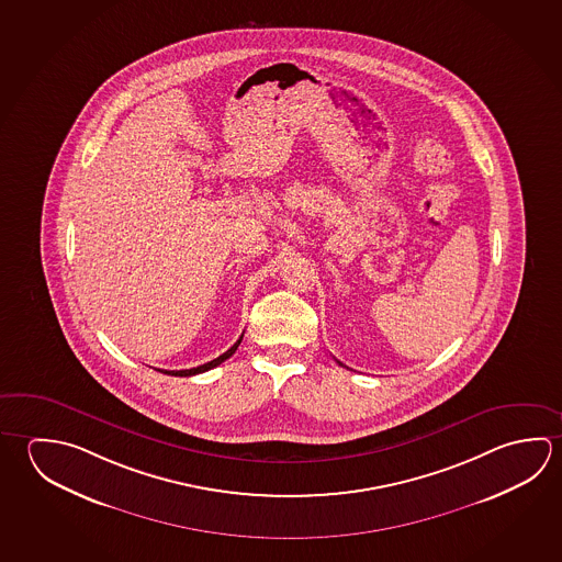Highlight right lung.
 Instances as JSON below:
<instances>
[{
    "label": "right lung",
    "mask_w": 562,
    "mask_h": 562,
    "mask_svg": "<svg viewBox=\"0 0 562 562\" xmlns=\"http://www.w3.org/2000/svg\"><path fill=\"white\" fill-rule=\"evenodd\" d=\"M240 341H243V335L238 337L237 344L233 345L228 351H225L223 355H218L217 359H213V361H209V363L199 364V367H193V369H183V371H166V373L176 374V376H191V374L205 373L209 369H215L217 364L223 363V361H227L228 357L237 351V347L240 345Z\"/></svg>",
    "instance_id": "add662e5"
}]
</instances>
